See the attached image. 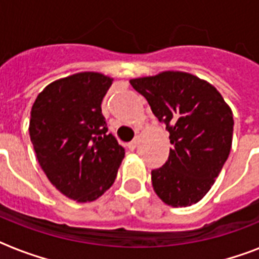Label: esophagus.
I'll use <instances>...</instances> for the list:
<instances>
[{
    "label": "esophagus",
    "mask_w": 259,
    "mask_h": 259,
    "mask_svg": "<svg viewBox=\"0 0 259 259\" xmlns=\"http://www.w3.org/2000/svg\"><path fill=\"white\" fill-rule=\"evenodd\" d=\"M137 144H138V140H137V138H136V140H133V141L127 144V148H129L130 150H134V149H136V148H137Z\"/></svg>",
    "instance_id": "esophagus-1"
}]
</instances>
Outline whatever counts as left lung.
Returning <instances> with one entry per match:
<instances>
[{
	"label": "left lung",
	"mask_w": 259,
	"mask_h": 259,
	"mask_svg": "<svg viewBox=\"0 0 259 259\" xmlns=\"http://www.w3.org/2000/svg\"><path fill=\"white\" fill-rule=\"evenodd\" d=\"M130 84L169 132V157L152 170L154 192L172 207L195 204L212 187L229 157L233 111L212 84L187 72L165 71L132 79Z\"/></svg>",
	"instance_id": "1"
}]
</instances>
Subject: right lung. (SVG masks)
<instances>
[{"label": "right lung", "mask_w": 259, "mask_h": 259, "mask_svg": "<svg viewBox=\"0 0 259 259\" xmlns=\"http://www.w3.org/2000/svg\"><path fill=\"white\" fill-rule=\"evenodd\" d=\"M111 83L98 72L59 79L38 94L30 111V141L41 169L63 195L80 203L113 185L125 157L102 114Z\"/></svg>", "instance_id": "1"}]
</instances>
